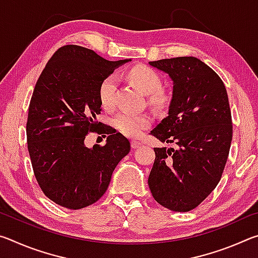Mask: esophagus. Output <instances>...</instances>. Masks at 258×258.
<instances>
[{
    "instance_id": "34e87169",
    "label": "esophagus",
    "mask_w": 258,
    "mask_h": 258,
    "mask_svg": "<svg viewBox=\"0 0 258 258\" xmlns=\"http://www.w3.org/2000/svg\"><path fill=\"white\" fill-rule=\"evenodd\" d=\"M142 146V143L140 141H137V140H133L132 141V148L133 149H137V148H140Z\"/></svg>"
}]
</instances>
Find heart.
Masks as SVG:
<instances>
[{
  "label": "heart",
  "instance_id": "heart-1",
  "mask_svg": "<svg viewBox=\"0 0 258 258\" xmlns=\"http://www.w3.org/2000/svg\"><path fill=\"white\" fill-rule=\"evenodd\" d=\"M127 77L142 92L150 94L152 101H158L159 93L157 90L160 86V77L154 69L139 64L131 69L127 73ZM116 86L117 80L113 75L107 76L100 84L99 98L103 108L111 109L115 104ZM151 120L149 113L123 111L116 116L113 123L119 132L127 137H139L143 130H146L151 124Z\"/></svg>",
  "mask_w": 258,
  "mask_h": 258
}]
</instances>
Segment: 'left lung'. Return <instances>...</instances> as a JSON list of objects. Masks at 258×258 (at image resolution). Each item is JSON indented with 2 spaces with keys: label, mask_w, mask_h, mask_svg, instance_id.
<instances>
[{
  "label": "left lung",
  "mask_w": 258,
  "mask_h": 258,
  "mask_svg": "<svg viewBox=\"0 0 258 258\" xmlns=\"http://www.w3.org/2000/svg\"><path fill=\"white\" fill-rule=\"evenodd\" d=\"M173 82L168 115L150 134L174 148H155L148 184L173 212L198 206L220 182L232 141L228 93L220 76L195 56L150 61Z\"/></svg>",
  "instance_id": "obj_1"
}]
</instances>
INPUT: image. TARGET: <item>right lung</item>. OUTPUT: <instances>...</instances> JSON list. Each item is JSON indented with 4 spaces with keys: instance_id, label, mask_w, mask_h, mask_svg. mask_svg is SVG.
Wrapping results in <instances>:
<instances>
[{
    "instance_id": "right-lung-1",
    "label": "right lung",
    "mask_w": 258,
    "mask_h": 258,
    "mask_svg": "<svg viewBox=\"0 0 258 258\" xmlns=\"http://www.w3.org/2000/svg\"><path fill=\"white\" fill-rule=\"evenodd\" d=\"M131 59L108 61L93 50L64 45L52 55L35 85L26 125L35 177L52 202L81 209L102 197L130 141L97 119L99 87ZM90 132L108 134L103 147L87 148Z\"/></svg>"
}]
</instances>
